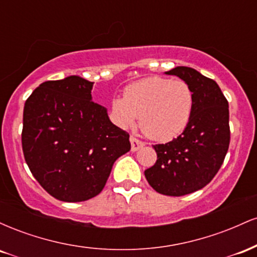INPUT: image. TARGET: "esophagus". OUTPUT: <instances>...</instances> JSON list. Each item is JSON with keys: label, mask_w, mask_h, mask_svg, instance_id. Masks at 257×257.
Listing matches in <instances>:
<instances>
[{"label": "esophagus", "mask_w": 257, "mask_h": 257, "mask_svg": "<svg viewBox=\"0 0 257 257\" xmlns=\"http://www.w3.org/2000/svg\"><path fill=\"white\" fill-rule=\"evenodd\" d=\"M131 144H132V151L133 152L138 151V150L140 149V147H143L144 145H145V144H144V141L139 140L138 138L133 137V135L131 137Z\"/></svg>", "instance_id": "1"}]
</instances>
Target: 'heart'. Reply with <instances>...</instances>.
<instances>
[{
	"label": "heart",
	"mask_w": 257,
	"mask_h": 257,
	"mask_svg": "<svg viewBox=\"0 0 257 257\" xmlns=\"http://www.w3.org/2000/svg\"><path fill=\"white\" fill-rule=\"evenodd\" d=\"M194 108V91L184 79L152 76L126 85L123 98L112 100L113 118L129 126L139 117L145 135L169 141L185 131Z\"/></svg>",
	"instance_id": "heart-1"
}]
</instances>
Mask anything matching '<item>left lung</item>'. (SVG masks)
I'll return each instance as SVG.
<instances>
[{
  "mask_svg": "<svg viewBox=\"0 0 257 257\" xmlns=\"http://www.w3.org/2000/svg\"><path fill=\"white\" fill-rule=\"evenodd\" d=\"M166 73L192 87L194 108L178 138L153 145L157 161L145 176L158 193L180 197L208 185L222 166L231 139L228 101L214 79L194 69L178 66Z\"/></svg>",
  "mask_w": 257,
  "mask_h": 257,
  "instance_id": "left-lung-1",
  "label": "left lung"
}]
</instances>
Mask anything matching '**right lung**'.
I'll list each match as a JSON object with an SVG mask.
<instances>
[{"mask_svg": "<svg viewBox=\"0 0 257 257\" xmlns=\"http://www.w3.org/2000/svg\"><path fill=\"white\" fill-rule=\"evenodd\" d=\"M93 82L47 81L25 101L22 145L29 169L63 202H83L105 187L114 161L131 150L129 134L91 101Z\"/></svg>", "mask_w": 257, "mask_h": 257, "instance_id": "add662e5", "label": "right lung"}]
</instances>
